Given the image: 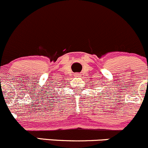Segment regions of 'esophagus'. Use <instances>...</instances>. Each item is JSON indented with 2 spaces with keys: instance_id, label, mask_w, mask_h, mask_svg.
Listing matches in <instances>:
<instances>
[{
  "instance_id": "esophagus-1",
  "label": "esophagus",
  "mask_w": 148,
  "mask_h": 148,
  "mask_svg": "<svg viewBox=\"0 0 148 148\" xmlns=\"http://www.w3.org/2000/svg\"><path fill=\"white\" fill-rule=\"evenodd\" d=\"M75 77H80V74L76 73V74H75Z\"/></svg>"
}]
</instances>
